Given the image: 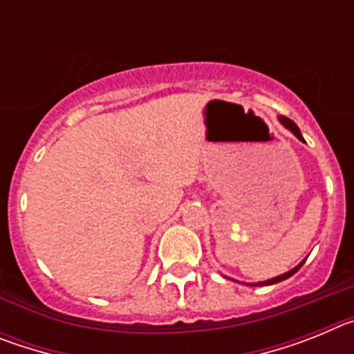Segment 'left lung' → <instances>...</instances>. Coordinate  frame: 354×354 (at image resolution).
<instances>
[{
	"label": "left lung",
	"mask_w": 354,
	"mask_h": 354,
	"mask_svg": "<svg viewBox=\"0 0 354 354\" xmlns=\"http://www.w3.org/2000/svg\"><path fill=\"white\" fill-rule=\"evenodd\" d=\"M278 120H280V124H282V126L286 127V129H289L290 133H292L294 136H296V138L299 140V142H303V143H305V140H303V136H301V131H299V127L296 126V124H294V122L290 120V118H287V117H283V115H280V117H278ZM305 261H306V259H305ZM305 261H301V262H299V264L296 266V268H292V270H290V271H287V273H283V274H278V277H274V278H270V280H264V282L245 283V286H250V287H261V286H273V283L283 282V280H287V278H290V277H292V274L296 273V271H298L299 268H301L303 264H305Z\"/></svg>",
	"instance_id": "obj_1"
}]
</instances>
